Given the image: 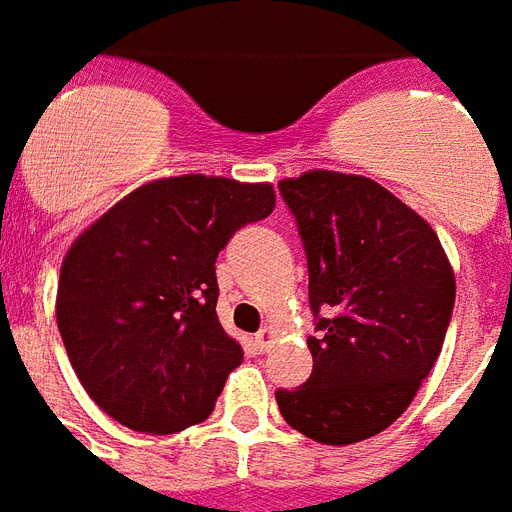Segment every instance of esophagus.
<instances>
[{"mask_svg":"<svg viewBox=\"0 0 512 512\" xmlns=\"http://www.w3.org/2000/svg\"><path fill=\"white\" fill-rule=\"evenodd\" d=\"M276 340V332H273L271 327H263L260 329V332H257L255 335V345L260 350H265V348H271V342Z\"/></svg>","mask_w":512,"mask_h":512,"instance_id":"esophagus-1","label":"esophagus"}]
</instances>
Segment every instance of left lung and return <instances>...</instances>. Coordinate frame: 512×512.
Returning <instances> with one entry per match:
<instances>
[{"mask_svg":"<svg viewBox=\"0 0 512 512\" xmlns=\"http://www.w3.org/2000/svg\"><path fill=\"white\" fill-rule=\"evenodd\" d=\"M308 255L311 380L279 390L281 417L329 446L393 425L436 364L454 271L436 231L372 177L308 170L279 180Z\"/></svg>","mask_w":512,"mask_h":512,"instance_id":"8db88e82","label":"left lung"}]
</instances>
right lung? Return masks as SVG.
Listing matches in <instances>:
<instances>
[{"mask_svg": "<svg viewBox=\"0 0 512 512\" xmlns=\"http://www.w3.org/2000/svg\"><path fill=\"white\" fill-rule=\"evenodd\" d=\"M276 207L271 183L148 180L68 247L55 316L76 377L124 428L204 422L244 350L217 319V252Z\"/></svg>", "mask_w": 512, "mask_h": 512, "instance_id": "right-lung-1", "label": "right lung"}]
</instances>
